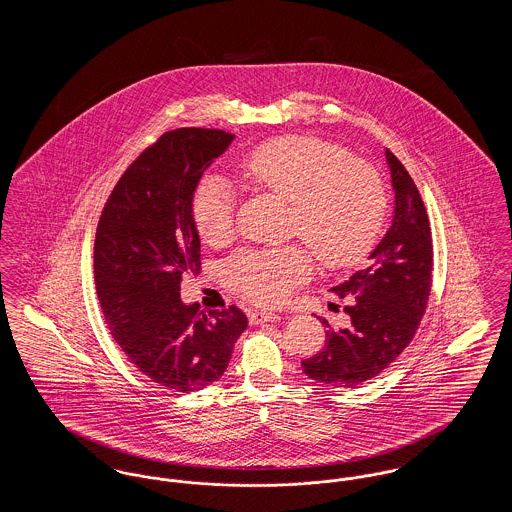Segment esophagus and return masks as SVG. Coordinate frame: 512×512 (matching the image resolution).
I'll return each instance as SVG.
<instances>
[{"label":"esophagus","instance_id":"34e87169","mask_svg":"<svg viewBox=\"0 0 512 512\" xmlns=\"http://www.w3.org/2000/svg\"><path fill=\"white\" fill-rule=\"evenodd\" d=\"M278 315L276 313H268V311H255V313H251L249 315V322L251 324H261V322H274V320H278Z\"/></svg>","mask_w":512,"mask_h":512}]
</instances>
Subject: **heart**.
Wrapping results in <instances>:
<instances>
[{"mask_svg":"<svg viewBox=\"0 0 512 512\" xmlns=\"http://www.w3.org/2000/svg\"><path fill=\"white\" fill-rule=\"evenodd\" d=\"M253 190L292 201L293 234L313 247L322 265L351 267L376 244L386 217V190L378 172L349 159L341 147L315 138H280L253 149L238 167ZM234 190L207 176L192 199V219L209 244H224L234 228ZM313 272L303 245L244 249L226 265L230 288L274 307Z\"/></svg>","mask_w":512,"mask_h":512,"instance_id":"1","label":"heart"}]
</instances>
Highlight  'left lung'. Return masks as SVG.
Segmentation results:
<instances>
[{
	"label": "left lung",
	"instance_id": "obj_1",
	"mask_svg": "<svg viewBox=\"0 0 512 512\" xmlns=\"http://www.w3.org/2000/svg\"><path fill=\"white\" fill-rule=\"evenodd\" d=\"M386 153L393 188V217L384 238L370 251L368 267L332 288L347 299L349 326L334 330L326 345L301 363L303 372L334 388H353L380 374L411 343L432 286V232L413 178Z\"/></svg>",
	"mask_w": 512,
	"mask_h": 512
}]
</instances>
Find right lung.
Returning <instances> with one entry per match:
<instances>
[{
	"label": "right lung",
	"mask_w": 512,
	"mask_h": 512,
	"mask_svg": "<svg viewBox=\"0 0 512 512\" xmlns=\"http://www.w3.org/2000/svg\"><path fill=\"white\" fill-rule=\"evenodd\" d=\"M232 140L213 128L163 134L122 174L99 219L94 272L103 317L128 359L165 390L217 382L247 328L234 305L203 315L199 303L180 299L182 276L201 270L195 188Z\"/></svg>",
	"instance_id": "obj_1"
}]
</instances>
